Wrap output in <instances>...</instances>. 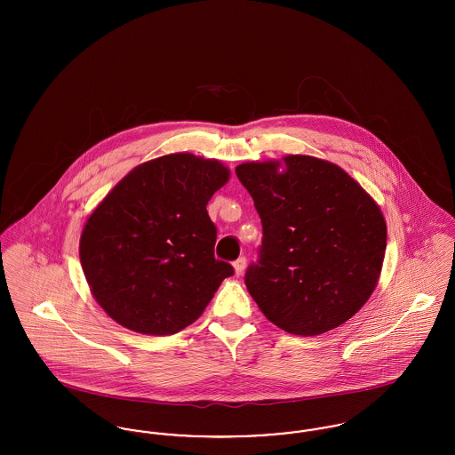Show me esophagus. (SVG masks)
I'll return each instance as SVG.
<instances>
[{"instance_id": "esophagus-1", "label": "esophagus", "mask_w": 455, "mask_h": 455, "mask_svg": "<svg viewBox=\"0 0 455 455\" xmlns=\"http://www.w3.org/2000/svg\"><path fill=\"white\" fill-rule=\"evenodd\" d=\"M245 266H247V259H245V258H238V259L234 262V269H235V275H237V276H242Z\"/></svg>"}]
</instances>
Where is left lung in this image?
Instances as JSON below:
<instances>
[{
	"mask_svg": "<svg viewBox=\"0 0 455 455\" xmlns=\"http://www.w3.org/2000/svg\"><path fill=\"white\" fill-rule=\"evenodd\" d=\"M262 223L245 284L283 331L317 336L351 319L373 293L387 225L373 197L339 165L308 155L235 169Z\"/></svg>",
	"mask_w": 455,
	"mask_h": 455,
	"instance_id": "1",
	"label": "left lung"
}]
</instances>
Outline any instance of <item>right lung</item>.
<instances>
[{
    "label": "right lung",
    "instance_id": "right-lung-1",
    "mask_svg": "<svg viewBox=\"0 0 455 455\" xmlns=\"http://www.w3.org/2000/svg\"><path fill=\"white\" fill-rule=\"evenodd\" d=\"M230 179L215 158L171 153L134 167L92 212L80 237L90 291L110 319L169 336L193 324L234 275L215 259L206 204Z\"/></svg>",
    "mask_w": 455,
    "mask_h": 455
}]
</instances>
